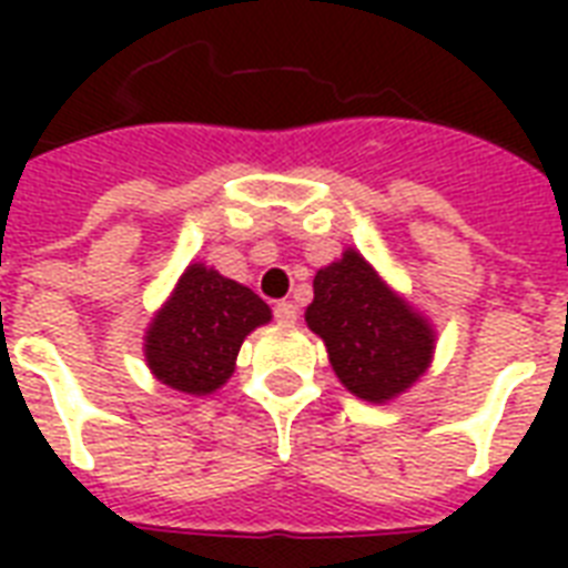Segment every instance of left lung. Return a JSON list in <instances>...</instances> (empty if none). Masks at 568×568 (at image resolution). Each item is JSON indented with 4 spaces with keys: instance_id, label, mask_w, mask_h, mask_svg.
Returning a JSON list of instances; mask_svg holds the SVG:
<instances>
[{
    "instance_id": "1",
    "label": "left lung",
    "mask_w": 568,
    "mask_h": 568,
    "mask_svg": "<svg viewBox=\"0 0 568 568\" xmlns=\"http://www.w3.org/2000/svg\"><path fill=\"white\" fill-rule=\"evenodd\" d=\"M271 318V306L253 288L209 258H194L146 327V368L176 392L212 395L235 374L244 338Z\"/></svg>"
}]
</instances>
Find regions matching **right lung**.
Here are the masks:
<instances>
[{"mask_svg": "<svg viewBox=\"0 0 568 568\" xmlns=\"http://www.w3.org/2000/svg\"><path fill=\"white\" fill-rule=\"evenodd\" d=\"M306 327L327 345L329 365L351 395L386 404L413 388L433 363L436 333L377 267L347 247L315 274Z\"/></svg>", "mask_w": 568, "mask_h": 568, "instance_id": "right-lung-1", "label": "right lung"}]
</instances>
